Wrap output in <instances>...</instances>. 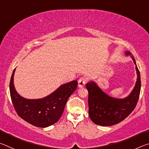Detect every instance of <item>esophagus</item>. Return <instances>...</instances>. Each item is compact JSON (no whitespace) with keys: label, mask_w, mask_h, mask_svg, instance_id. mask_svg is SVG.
Instances as JSON below:
<instances>
[{"label":"esophagus","mask_w":149,"mask_h":149,"mask_svg":"<svg viewBox=\"0 0 149 149\" xmlns=\"http://www.w3.org/2000/svg\"><path fill=\"white\" fill-rule=\"evenodd\" d=\"M87 79L85 77H81L80 79L78 80V86L79 87H82L86 84Z\"/></svg>","instance_id":"34e87169"}]
</instances>
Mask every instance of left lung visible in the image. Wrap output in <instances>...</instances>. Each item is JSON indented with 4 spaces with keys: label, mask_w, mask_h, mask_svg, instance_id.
I'll return each instance as SVG.
<instances>
[{
    "label": "left lung",
    "mask_w": 149,
    "mask_h": 149,
    "mask_svg": "<svg viewBox=\"0 0 149 149\" xmlns=\"http://www.w3.org/2000/svg\"><path fill=\"white\" fill-rule=\"evenodd\" d=\"M125 54L131 56L135 65L137 75L135 87L127 97L116 99L110 97L102 91L93 81L86 84V88L89 92V115L95 124L102 126L117 124L132 112L138 102L141 91L140 72L131 52L125 51Z\"/></svg>",
    "instance_id": "1"
}]
</instances>
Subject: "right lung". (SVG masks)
I'll return each mask as SVG.
<instances>
[{
	"label": "right lung",
	"instance_id": "add662e5",
	"mask_svg": "<svg viewBox=\"0 0 149 149\" xmlns=\"http://www.w3.org/2000/svg\"><path fill=\"white\" fill-rule=\"evenodd\" d=\"M15 70L10 82V93L17 115L36 127H47L57 122L62 115L68 99L76 89L77 81L60 85L53 93L42 99H27L19 95L15 89Z\"/></svg>",
	"mask_w": 149,
	"mask_h": 149
}]
</instances>
